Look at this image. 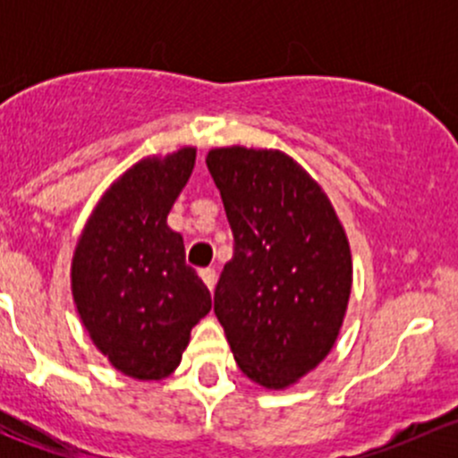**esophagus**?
I'll return each instance as SVG.
<instances>
[{"label": "esophagus", "instance_id": "34e87169", "mask_svg": "<svg viewBox=\"0 0 458 458\" xmlns=\"http://www.w3.org/2000/svg\"><path fill=\"white\" fill-rule=\"evenodd\" d=\"M199 276L203 279V284L208 285V290L215 288V284H216V272H215V267H203V270H199Z\"/></svg>", "mask_w": 458, "mask_h": 458}]
</instances>
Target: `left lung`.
Here are the masks:
<instances>
[{
  "mask_svg": "<svg viewBox=\"0 0 458 458\" xmlns=\"http://www.w3.org/2000/svg\"><path fill=\"white\" fill-rule=\"evenodd\" d=\"M206 165L234 237L215 315L242 372L284 390L335 348L352 290L348 237L321 186L285 152L215 148Z\"/></svg>",
  "mask_w": 458,
  "mask_h": 458,
  "instance_id": "8db88e82",
  "label": "left lung"
}]
</instances>
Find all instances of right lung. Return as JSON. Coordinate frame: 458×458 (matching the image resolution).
Instances as JSON below:
<instances>
[{
  "label": "right lung",
  "instance_id": "obj_1",
  "mask_svg": "<svg viewBox=\"0 0 458 458\" xmlns=\"http://www.w3.org/2000/svg\"><path fill=\"white\" fill-rule=\"evenodd\" d=\"M195 157L183 146L128 168L88 216L72 255V299L88 336L114 370L140 381L177 370L191 330L212 308L186 266L183 237L165 224Z\"/></svg>",
  "mask_w": 458,
  "mask_h": 458
}]
</instances>
